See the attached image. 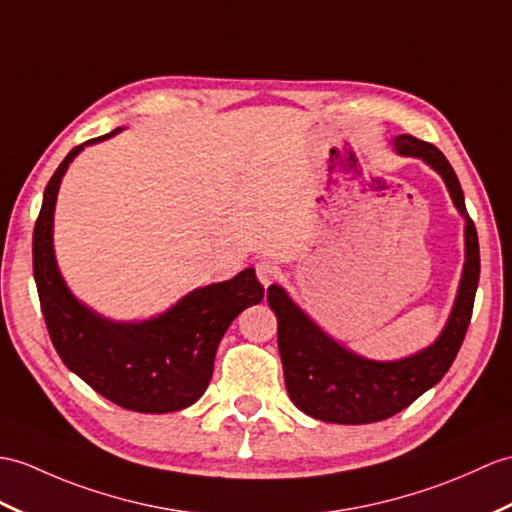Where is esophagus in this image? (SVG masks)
I'll use <instances>...</instances> for the list:
<instances>
[{
	"mask_svg": "<svg viewBox=\"0 0 512 512\" xmlns=\"http://www.w3.org/2000/svg\"><path fill=\"white\" fill-rule=\"evenodd\" d=\"M255 272H257V279L261 281V285H264V288H268L270 283L277 281L279 266L275 264V261H270V259H259L257 264H255Z\"/></svg>",
	"mask_w": 512,
	"mask_h": 512,
	"instance_id": "1",
	"label": "esophagus"
}]
</instances>
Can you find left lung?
<instances>
[{"instance_id": "left-lung-1", "label": "left lung", "mask_w": 512, "mask_h": 512, "mask_svg": "<svg viewBox=\"0 0 512 512\" xmlns=\"http://www.w3.org/2000/svg\"><path fill=\"white\" fill-rule=\"evenodd\" d=\"M395 148L419 157L443 176L451 200L465 216L467 261L449 323L430 349L397 362L364 360L327 338L279 285L268 288V305L277 314V342L285 388L294 406L314 419L342 425L384 421L408 408L425 390L443 379L454 364L471 323L475 290L480 281L478 231L469 218L458 176L445 154L412 135H399Z\"/></svg>"}]
</instances>
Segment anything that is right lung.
Listing matches in <instances>:
<instances>
[{"mask_svg":"<svg viewBox=\"0 0 512 512\" xmlns=\"http://www.w3.org/2000/svg\"><path fill=\"white\" fill-rule=\"evenodd\" d=\"M82 146L52 174L34 224L32 268L47 334L69 371L117 406L148 414L183 410L207 390L224 331L248 305L264 299V288L255 270L246 268L231 281L194 290L170 312L139 325L111 323L80 305L56 268L52 220L58 185Z\"/></svg>","mask_w":512,"mask_h":512,"instance_id":"obj_1","label":"right lung"}]
</instances>
